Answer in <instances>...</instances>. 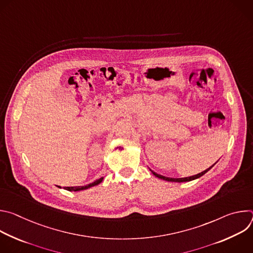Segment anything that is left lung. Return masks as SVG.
I'll use <instances>...</instances> for the list:
<instances>
[{"instance_id":"obj_1","label":"left lung","mask_w":253,"mask_h":253,"mask_svg":"<svg viewBox=\"0 0 253 253\" xmlns=\"http://www.w3.org/2000/svg\"><path fill=\"white\" fill-rule=\"evenodd\" d=\"M212 167H213V165H212L211 167H209L208 169L204 170V171L201 172V173H198V174L193 175V176H190V177H184V178H170V177H165V176H162V175H160V174H157V173H155V172L152 171V170H151V172H152L156 177H158V178H160V179H163V180H166V181H171V182H185V181H191V180H194V179H196V178L201 177V176L204 175L208 170H210Z\"/></svg>"}]
</instances>
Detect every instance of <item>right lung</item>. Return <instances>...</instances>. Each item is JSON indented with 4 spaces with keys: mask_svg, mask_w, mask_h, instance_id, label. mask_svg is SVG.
I'll list each match as a JSON object with an SVG mask.
<instances>
[{
    "mask_svg": "<svg viewBox=\"0 0 253 253\" xmlns=\"http://www.w3.org/2000/svg\"><path fill=\"white\" fill-rule=\"evenodd\" d=\"M102 180H103V178H100V179L96 180V181H94L93 183H91V184H88V185H86V186H74V187H66L65 189H66V190H68V191H80V190L88 189V188H90V187H92V186H96V185H98L99 183H101V182H102Z\"/></svg>",
    "mask_w": 253,
    "mask_h": 253,
    "instance_id": "add662e5",
    "label": "right lung"
}]
</instances>
